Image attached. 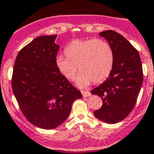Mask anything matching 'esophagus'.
<instances>
[{"label":"esophagus","mask_w":154,"mask_h":154,"mask_svg":"<svg viewBox=\"0 0 154 154\" xmlns=\"http://www.w3.org/2000/svg\"><path fill=\"white\" fill-rule=\"evenodd\" d=\"M82 96H83L84 97H89L91 95L90 92H86V91H82Z\"/></svg>","instance_id":"34e87169"}]
</instances>
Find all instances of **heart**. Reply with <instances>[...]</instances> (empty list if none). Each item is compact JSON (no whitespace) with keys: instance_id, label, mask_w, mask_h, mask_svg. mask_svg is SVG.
Returning a JSON list of instances; mask_svg holds the SVG:
<instances>
[{"instance_id":"b5f03b06","label":"heart","mask_w":154,"mask_h":154,"mask_svg":"<svg viewBox=\"0 0 154 154\" xmlns=\"http://www.w3.org/2000/svg\"><path fill=\"white\" fill-rule=\"evenodd\" d=\"M66 56L58 55L55 66L66 79H75L79 69L81 72L77 85L88 86L93 81L100 83L109 76L114 65V52L108 42L102 39H86L71 42L65 48Z\"/></svg>"}]
</instances>
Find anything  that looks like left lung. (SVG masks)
Instances as JSON below:
<instances>
[{
	"mask_svg": "<svg viewBox=\"0 0 154 154\" xmlns=\"http://www.w3.org/2000/svg\"><path fill=\"white\" fill-rule=\"evenodd\" d=\"M114 52V65L106 80L91 91L103 100V106L94 112L99 120L119 123L131 112L142 86L143 68L138 51L123 35L112 31H102Z\"/></svg>",
	"mask_w": 154,
	"mask_h": 154,
	"instance_id": "8db88e82",
	"label": "left lung"
}]
</instances>
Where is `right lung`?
Masks as SVG:
<instances>
[{
    "label": "right lung",
    "instance_id": "right-lung-1",
    "mask_svg": "<svg viewBox=\"0 0 154 154\" xmlns=\"http://www.w3.org/2000/svg\"><path fill=\"white\" fill-rule=\"evenodd\" d=\"M57 35L37 37L17 54L12 89L21 112L35 126L52 130L69 117L75 100L82 97L55 66Z\"/></svg>",
    "mask_w": 154,
    "mask_h": 154
}]
</instances>
